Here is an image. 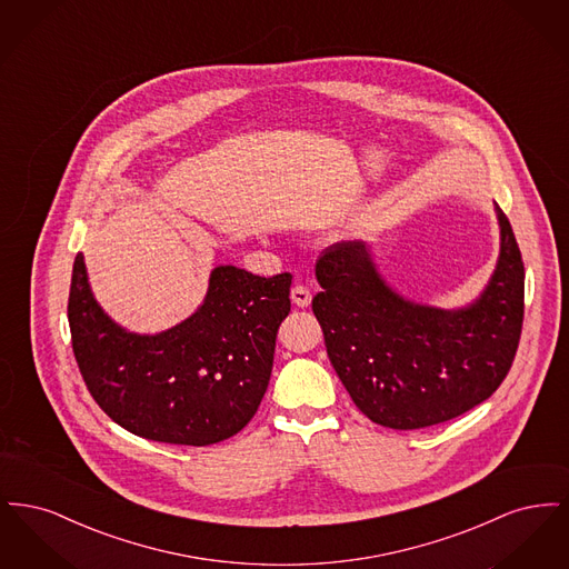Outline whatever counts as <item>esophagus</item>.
<instances>
[{
  "instance_id": "esophagus-1",
  "label": "esophagus",
  "mask_w": 569,
  "mask_h": 569,
  "mask_svg": "<svg viewBox=\"0 0 569 569\" xmlns=\"http://www.w3.org/2000/svg\"><path fill=\"white\" fill-rule=\"evenodd\" d=\"M292 302H295L297 307H307V305L311 302V290H309L307 286H302V283H297V286L292 288Z\"/></svg>"
}]
</instances>
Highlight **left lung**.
I'll return each mask as SVG.
<instances>
[{"label":"left lung","mask_w":569,"mask_h":569,"mask_svg":"<svg viewBox=\"0 0 569 569\" xmlns=\"http://www.w3.org/2000/svg\"><path fill=\"white\" fill-rule=\"evenodd\" d=\"M501 253L482 297L443 311L392 292L360 241L326 247L311 307L326 352L356 407L376 425L425 429L480 406L515 362L525 316V267L495 207Z\"/></svg>","instance_id":"left-lung-1"}]
</instances>
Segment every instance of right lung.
<instances>
[{"label": "right lung", "instance_id": "1", "mask_svg": "<svg viewBox=\"0 0 569 569\" xmlns=\"http://www.w3.org/2000/svg\"><path fill=\"white\" fill-rule=\"evenodd\" d=\"M292 274L217 267L200 309L160 335L114 325L89 290L82 253L68 298L72 350L93 401L126 431L211 446L253 418L271 379Z\"/></svg>", "mask_w": 569, "mask_h": 569}]
</instances>
